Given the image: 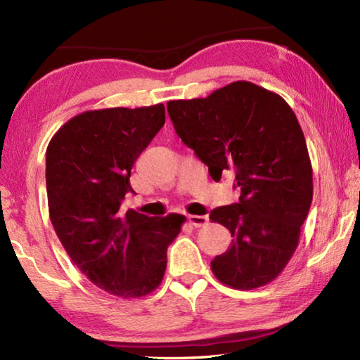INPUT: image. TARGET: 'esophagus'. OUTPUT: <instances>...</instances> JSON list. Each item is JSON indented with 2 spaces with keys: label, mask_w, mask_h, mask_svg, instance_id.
<instances>
[{
  "label": "esophagus",
  "mask_w": 360,
  "mask_h": 360,
  "mask_svg": "<svg viewBox=\"0 0 360 360\" xmlns=\"http://www.w3.org/2000/svg\"><path fill=\"white\" fill-rule=\"evenodd\" d=\"M187 221L191 225H193V227H203V225L208 224V216H188Z\"/></svg>",
  "instance_id": "1"
}]
</instances>
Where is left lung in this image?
Here are the masks:
<instances>
[{
    "label": "left lung",
    "mask_w": 360,
    "mask_h": 360,
    "mask_svg": "<svg viewBox=\"0 0 360 360\" xmlns=\"http://www.w3.org/2000/svg\"><path fill=\"white\" fill-rule=\"evenodd\" d=\"M167 108L211 178L231 172L241 191L240 203L211 211V221L233 236L211 262L212 273L240 290L271 283L294 255L313 200L311 160L294 111L283 96L248 81Z\"/></svg>",
    "instance_id": "1"
}]
</instances>
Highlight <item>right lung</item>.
<instances>
[{"label": "right lung", "instance_id": "obj_1", "mask_svg": "<svg viewBox=\"0 0 360 360\" xmlns=\"http://www.w3.org/2000/svg\"><path fill=\"white\" fill-rule=\"evenodd\" d=\"M165 124L162 103L85 111L60 127L46 152L49 216L75 265L108 294L138 298L160 285L167 249L186 217L122 208L130 173Z\"/></svg>", "mask_w": 360, "mask_h": 360}]
</instances>
